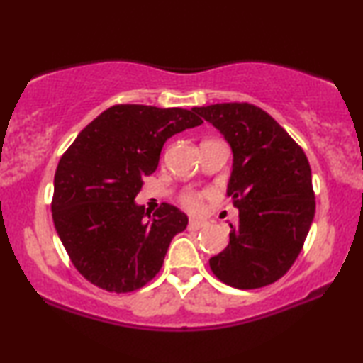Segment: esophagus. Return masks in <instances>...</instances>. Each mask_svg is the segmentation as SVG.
<instances>
[{"instance_id":"1","label":"esophagus","mask_w":363,"mask_h":363,"mask_svg":"<svg viewBox=\"0 0 363 363\" xmlns=\"http://www.w3.org/2000/svg\"><path fill=\"white\" fill-rule=\"evenodd\" d=\"M203 226H205V223L201 220H195V218H191L190 223H188V228H190V230H200Z\"/></svg>"}]
</instances>
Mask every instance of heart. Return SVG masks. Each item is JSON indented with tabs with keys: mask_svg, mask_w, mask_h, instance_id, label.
I'll return each instance as SVG.
<instances>
[{
	"mask_svg": "<svg viewBox=\"0 0 363 363\" xmlns=\"http://www.w3.org/2000/svg\"><path fill=\"white\" fill-rule=\"evenodd\" d=\"M201 200H203V195L201 193H186L185 196H183V205H185L188 210L191 211H198L201 208Z\"/></svg>",
	"mask_w": 363,
	"mask_h": 363,
	"instance_id": "b5f03b06",
	"label": "heart"
}]
</instances>
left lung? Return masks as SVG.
<instances>
[{"label": "left lung", "mask_w": 363, "mask_h": 363, "mask_svg": "<svg viewBox=\"0 0 363 363\" xmlns=\"http://www.w3.org/2000/svg\"><path fill=\"white\" fill-rule=\"evenodd\" d=\"M195 112L218 128L233 152L226 195L240 210L230 242L210 259L218 279L256 289L286 274L299 256L315 213L306 153L262 108L213 104Z\"/></svg>", "instance_id": "8db88e82"}]
</instances>
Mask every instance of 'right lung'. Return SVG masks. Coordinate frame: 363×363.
Here are the masks:
<instances>
[{
    "label": "right lung",
    "mask_w": 363,
    "mask_h": 363,
    "mask_svg": "<svg viewBox=\"0 0 363 363\" xmlns=\"http://www.w3.org/2000/svg\"><path fill=\"white\" fill-rule=\"evenodd\" d=\"M200 123L195 108L121 104L94 118L61 157L52 221L72 264L92 284L130 292L160 271L188 216L168 203L150 216L135 196L142 177L157 170L163 143Z\"/></svg>",
    "instance_id": "right-lung-1"
}]
</instances>
